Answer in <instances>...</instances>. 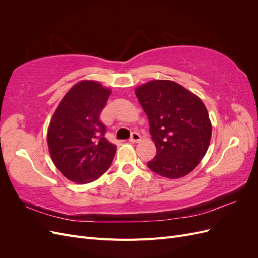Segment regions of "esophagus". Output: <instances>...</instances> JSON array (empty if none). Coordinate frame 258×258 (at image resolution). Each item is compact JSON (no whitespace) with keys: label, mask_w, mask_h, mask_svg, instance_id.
<instances>
[{"label":"esophagus","mask_w":258,"mask_h":258,"mask_svg":"<svg viewBox=\"0 0 258 258\" xmlns=\"http://www.w3.org/2000/svg\"><path fill=\"white\" fill-rule=\"evenodd\" d=\"M129 141L132 143H138L139 141H141V136H140L138 132H134V134L131 135V138Z\"/></svg>","instance_id":"esophagus-1"}]
</instances>
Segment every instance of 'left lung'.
I'll return each mask as SVG.
<instances>
[{"label": "left lung", "instance_id": "1", "mask_svg": "<svg viewBox=\"0 0 258 258\" xmlns=\"http://www.w3.org/2000/svg\"><path fill=\"white\" fill-rule=\"evenodd\" d=\"M148 117L156 156L147 162L155 173L182 177L206 155L212 135L209 113L201 99L174 82L151 81L136 88Z\"/></svg>", "mask_w": 258, "mask_h": 258}]
</instances>
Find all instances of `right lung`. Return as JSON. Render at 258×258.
Segmentation results:
<instances>
[{"label":"right lung","instance_id":"obj_1","mask_svg":"<svg viewBox=\"0 0 258 258\" xmlns=\"http://www.w3.org/2000/svg\"><path fill=\"white\" fill-rule=\"evenodd\" d=\"M111 90L95 81L74 85L49 122L47 144L54 166L75 183L95 181L110 168L116 145L105 139L100 114Z\"/></svg>","mask_w":258,"mask_h":258}]
</instances>
